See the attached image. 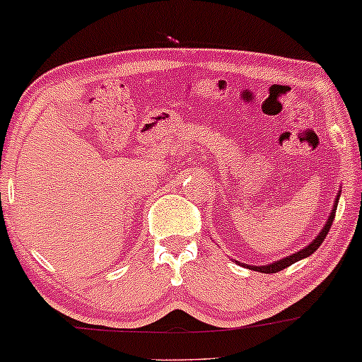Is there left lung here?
<instances>
[{
    "label": "left lung",
    "mask_w": 362,
    "mask_h": 362,
    "mask_svg": "<svg viewBox=\"0 0 362 362\" xmlns=\"http://www.w3.org/2000/svg\"><path fill=\"white\" fill-rule=\"evenodd\" d=\"M339 196H340V194H339ZM337 202H339V197H337V199H335V206H333L332 213H329V218H328L327 225H325V228L321 230V232H320V235H317L316 239L311 242V244H309V245H305V247L303 249V251H299V252L292 254V256H287V257H285V259L275 261V263H272V264H268V266H251V269H254V272H261V273H278V272H281V269H285V268H287V266H291V264L296 263V261L303 259V257H308V256H311V254L315 252L316 249L320 247L321 244H323L325 237H327V233L329 232V228H332L333 218H335Z\"/></svg>",
    "instance_id": "left-lung-1"
}]
</instances>
